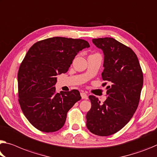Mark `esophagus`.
I'll return each mask as SVG.
<instances>
[{"instance_id":"1","label":"esophagus","mask_w":157,"mask_h":157,"mask_svg":"<svg viewBox=\"0 0 157 157\" xmlns=\"http://www.w3.org/2000/svg\"><path fill=\"white\" fill-rule=\"evenodd\" d=\"M80 95H81V97L82 99H87L88 98V96L86 95V94L84 93V92H81Z\"/></svg>"}]
</instances>
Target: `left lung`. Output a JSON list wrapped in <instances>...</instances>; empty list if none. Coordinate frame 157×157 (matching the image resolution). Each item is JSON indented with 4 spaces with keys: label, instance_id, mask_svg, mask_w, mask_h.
Masks as SVG:
<instances>
[{
    "label": "left lung",
    "instance_id": "left-lung-1",
    "mask_svg": "<svg viewBox=\"0 0 157 157\" xmlns=\"http://www.w3.org/2000/svg\"><path fill=\"white\" fill-rule=\"evenodd\" d=\"M92 42L103 52L102 79L110 85L106 87L108 98L103 103L96 96H89L91 108L86 115V125L92 133L108 136L121 130L132 118L140 101L143 74L130 47L113 38H96Z\"/></svg>",
    "mask_w": 157,
    "mask_h": 157
}]
</instances>
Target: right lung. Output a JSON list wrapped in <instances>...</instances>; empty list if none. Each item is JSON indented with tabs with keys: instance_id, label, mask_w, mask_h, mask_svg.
<instances>
[{
	"instance_id": "obj_1",
	"label": "right lung",
	"mask_w": 157,
	"mask_h": 157,
	"mask_svg": "<svg viewBox=\"0 0 157 157\" xmlns=\"http://www.w3.org/2000/svg\"><path fill=\"white\" fill-rule=\"evenodd\" d=\"M87 41L54 37L35 43L22 61L17 75L19 103L35 128L54 132L63 127L67 113L81 99L79 91L56 93L57 75L65 73Z\"/></svg>"
}]
</instances>
